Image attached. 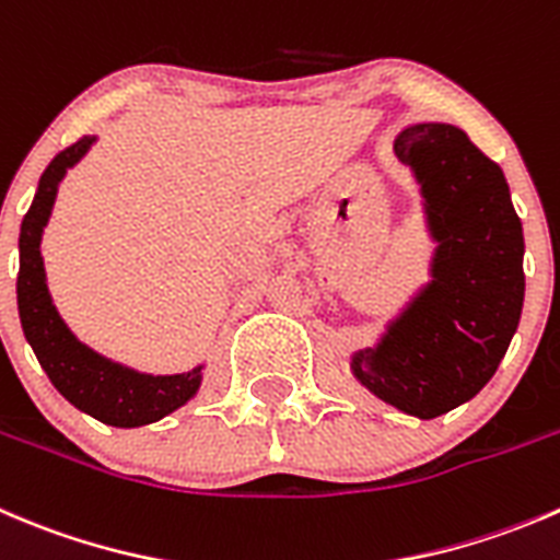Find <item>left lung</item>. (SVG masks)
Masks as SVG:
<instances>
[{"mask_svg":"<svg viewBox=\"0 0 560 560\" xmlns=\"http://www.w3.org/2000/svg\"><path fill=\"white\" fill-rule=\"evenodd\" d=\"M438 241L432 281L352 355V374L407 416L438 418L474 399L503 361L525 298L523 224L506 177L468 133L418 122L394 142Z\"/></svg>","mask_w":560,"mask_h":560,"instance_id":"left-lung-1","label":"left lung"}]
</instances>
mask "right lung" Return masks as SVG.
<instances>
[{
	"label": "right lung",
	"instance_id": "obj_1",
	"mask_svg": "<svg viewBox=\"0 0 560 560\" xmlns=\"http://www.w3.org/2000/svg\"><path fill=\"white\" fill-rule=\"evenodd\" d=\"M95 136H81L79 142L54 155L37 186L32 208L21 221L19 237V317L26 341L46 369L54 388L92 418L112 427H142L186 405L202 383V366L186 374H142L97 355L81 345L54 308L46 287L40 257L43 226L48 224L57 188L65 172L84 159Z\"/></svg>",
	"mask_w": 560,
	"mask_h": 560
}]
</instances>
